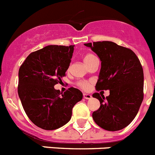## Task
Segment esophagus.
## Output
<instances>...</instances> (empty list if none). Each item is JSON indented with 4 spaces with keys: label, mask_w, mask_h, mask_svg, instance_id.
Wrapping results in <instances>:
<instances>
[{
    "label": "esophagus",
    "mask_w": 155,
    "mask_h": 155,
    "mask_svg": "<svg viewBox=\"0 0 155 155\" xmlns=\"http://www.w3.org/2000/svg\"><path fill=\"white\" fill-rule=\"evenodd\" d=\"M83 96H84V98H85V99H90V98H91V94H86V93H84L83 94Z\"/></svg>",
    "instance_id": "34e87169"
}]
</instances>
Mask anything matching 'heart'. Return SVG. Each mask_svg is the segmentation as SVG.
<instances>
[{
	"label": "heart",
	"mask_w": 155,
	"mask_h": 155,
	"mask_svg": "<svg viewBox=\"0 0 155 155\" xmlns=\"http://www.w3.org/2000/svg\"><path fill=\"white\" fill-rule=\"evenodd\" d=\"M94 58H95V57H94V55L90 54V53H87V54H86V55L84 57V64L87 66L91 62V61H92L93 59ZM78 85L80 86V87H81L82 88H84V89H87V87H88V84H87V82H84V81L78 82Z\"/></svg>",
	"instance_id": "b5f03b06"
}]
</instances>
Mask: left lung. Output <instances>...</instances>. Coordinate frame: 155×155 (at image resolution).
<instances>
[{"instance_id":"obj_1","label":"left lung","mask_w":155,"mask_h":155,"mask_svg":"<svg viewBox=\"0 0 155 155\" xmlns=\"http://www.w3.org/2000/svg\"><path fill=\"white\" fill-rule=\"evenodd\" d=\"M101 61L96 90H109L105 98L101 93L92 97L100 107L92 113L95 124L104 130L117 131L130 124L143 98V71L139 59L131 50L109 41L84 43Z\"/></svg>"}]
</instances>
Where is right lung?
Returning a JSON list of instances; mask_svg holds the SVG:
<instances>
[{
  "label": "right lung",
  "instance_id": "obj_1",
  "mask_svg": "<svg viewBox=\"0 0 155 155\" xmlns=\"http://www.w3.org/2000/svg\"><path fill=\"white\" fill-rule=\"evenodd\" d=\"M74 46L50 45L30 53L18 71V93L25 112L37 127L53 130L70 121L72 109L82 99L78 88L63 94L54 88L65 76Z\"/></svg>",
  "mask_w": 155,
  "mask_h": 155
}]
</instances>
